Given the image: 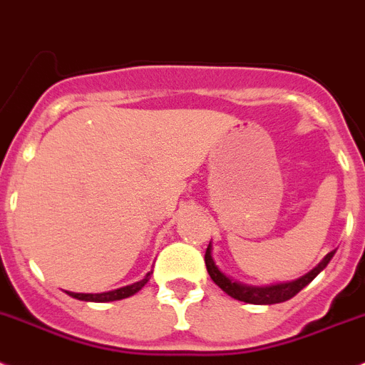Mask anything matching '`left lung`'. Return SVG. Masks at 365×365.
<instances>
[{
	"instance_id": "1",
	"label": "left lung",
	"mask_w": 365,
	"mask_h": 365,
	"mask_svg": "<svg viewBox=\"0 0 365 365\" xmlns=\"http://www.w3.org/2000/svg\"><path fill=\"white\" fill-rule=\"evenodd\" d=\"M333 256H334V251L327 252L326 258H324L317 267L311 269L307 274H304V277L298 278V280L285 282V284H277V285H265V287H255V285L240 284V282L229 278L227 274H223V272L218 269V265L215 264V260H212L211 244H209V247H207L205 251V265H207V272H209V277L212 278V282H215L222 291H225L229 297L236 298V300L240 302H245V304L269 305V304H280V302L289 300V298H293L294 294L300 293L305 285L311 284V282L317 278L318 272L324 271V269L327 267V264H329Z\"/></svg>"
}]
</instances>
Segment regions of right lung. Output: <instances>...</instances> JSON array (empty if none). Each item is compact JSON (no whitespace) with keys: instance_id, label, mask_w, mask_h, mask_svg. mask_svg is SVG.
Here are the masks:
<instances>
[{"instance_id":"right-lung-1","label":"right lung","mask_w":365,"mask_h":365,"mask_svg":"<svg viewBox=\"0 0 365 365\" xmlns=\"http://www.w3.org/2000/svg\"><path fill=\"white\" fill-rule=\"evenodd\" d=\"M150 274H153V271L147 272L143 280L134 282V284L125 285V287L114 289V291H107V293L91 294V293H71V291H67V294H68V297L78 298V300H85V302H114V300H121V298H129V297H133L134 293H138V291H140V289H142L143 285L147 284V282H149Z\"/></svg>"}]
</instances>
